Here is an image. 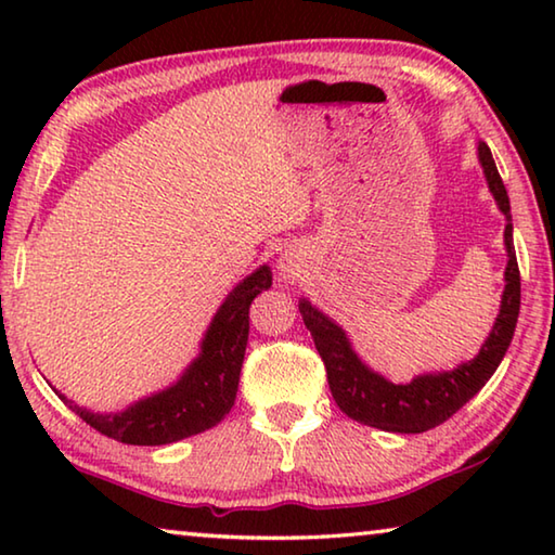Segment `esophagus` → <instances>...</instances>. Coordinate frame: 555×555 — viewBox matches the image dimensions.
<instances>
[{
  "mask_svg": "<svg viewBox=\"0 0 555 555\" xmlns=\"http://www.w3.org/2000/svg\"><path fill=\"white\" fill-rule=\"evenodd\" d=\"M279 276L284 284H294L300 276V259L294 255H284L279 259Z\"/></svg>",
  "mask_w": 555,
  "mask_h": 555,
  "instance_id": "esophagus-1",
  "label": "esophagus"
}]
</instances>
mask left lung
<instances>
[{"mask_svg": "<svg viewBox=\"0 0 555 555\" xmlns=\"http://www.w3.org/2000/svg\"><path fill=\"white\" fill-rule=\"evenodd\" d=\"M477 162L482 166L485 181L494 195L496 208L506 220V269L500 313H496L490 335L473 360L460 362L453 370L424 372L406 384H393L382 377L379 372H374L367 362H362L350 337L333 318L318 311L308 298L298 300V311L304 315V323L311 331L318 352L325 362L333 399L340 411L354 418L357 424L389 430V434H424V430L436 428L453 416L457 409H463L490 382L500 367L502 357L509 350L521 304V279L512 237L509 195H506L502 176L496 171L490 146L485 142H477Z\"/></svg>", "mask_w": 555, "mask_h": 555, "instance_id": "left-lung-1", "label": "left lung"}]
</instances>
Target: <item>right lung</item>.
<instances>
[{
  "instance_id": "1",
  "label": "right lung",
  "mask_w": 555,
  "mask_h": 555,
  "mask_svg": "<svg viewBox=\"0 0 555 555\" xmlns=\"http://www.w3.org/2000/svg\"><path fill=\"white\" fill-rule=\"evenodd\" d=\"M271 286L264 264L244 276L222 300L201 340V352L171 387L129 403L125 411L98 413L53 391L102 436L127 446H166L203 434L228 416L240 387V370L249 337V306Z\"/></svg>"
}]
</instances>
